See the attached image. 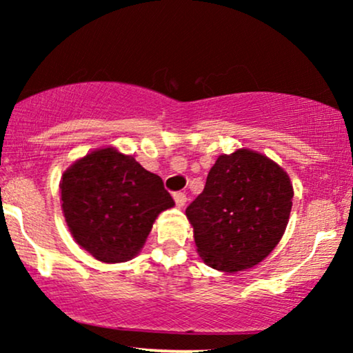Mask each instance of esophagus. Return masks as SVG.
Segmentation results:
<instances>
[{
	"mask_svg": "<svg viewBox=\"0 0 353 353\" xmlns=\"http://www.w3.org/2000/svg\"><path fill=\"white\" fill-rule=\"evenodd\" d=\"M174 201H176L177 208H182L185 204V201H188V197H185L184 192H174Z\"/></svg>",
	"mask_w": 353,
	"mask_h": 353,
	"instance_id": "obj_1",
	"label": "esophagus"
}]
</instances>
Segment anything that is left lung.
Masks as SVG:
<instances>
[{
  "label": "left lung",
  "mask_w": 353,
  "mask_h": 353,
  "mask_svg": "<svg viewBox=\"0 0 353 353\" xmlns=\"http://www.w3.org/2000/svg\"><path fill=\"white\" fill-rule=\"evenodd\" d=\"M292 197L289 176L269 157L247 149L219 156L185 209L197 252L222 272L250 269L281 241Z\"/></svg>",
  "instance_id": "1"
}]
</instances>
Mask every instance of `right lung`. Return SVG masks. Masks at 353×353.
Here are the masks:
<instances>
[{"instance_id":"1","label":"right lung","mask_w":353,"mask_h":353,"mask_svg":"<svg viewBox=\"0 0 353 353\" xmlns=\"http://www.w3.org/2000/svg\"><path fill=\"white\" fill-rule=\"evenodd\" d=\"M61 201L74 241L108 264L134 257L159 212L174 205L159 176L112 148L88 154L63 174Z\"/></svg>"}]
</instances>
